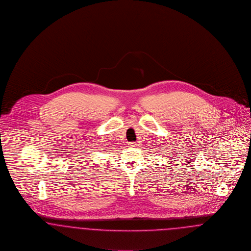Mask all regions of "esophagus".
Masks as SVG:
<instances>
[{"label": "esophagus", "instance_id": "obj_1", "mask_svg": "<svg viewBox=\"0 0 251 251\" xmlns=\"http://www.w3.org/2000/svg\"><path fill=\"white\" fill-rule=\"evenodd\" d=\"M128 146H136V143H128Z\"/></svg>", "mask_w": 251, "mask_h": 251}]
</instances>
